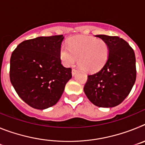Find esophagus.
Returning a JSON list of instances; mask_svg holds the SVG:
<instances>
[{
  "mask_svg": "<svg viewBox=\"0 0 145 145\" xmlns=\"http://www.w3.org/2000/svg\"><path fill=\"white\" fill-rule=\"evenodd\" d=\"M77 72H78V70H75V69H72V75L74 76V75L77 73Z\"/></svg>",
  "mask_w": 145,
  "mask_h": 145,
  "instance_id": "esophagus-1",
  "label": "esophagus"
}]
</instances>
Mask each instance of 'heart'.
Returning a JSON list of instances; mask_svg holds the SVG:
<instances>
[{
    "instance_id": "obj_1",
    "label": "heart",
    "mask_w": 145,
    "mask_h": 145,
    "mask_svg": "<svg viewBox=\"0 0 145 145\" xmlns=\"http://www.w3.org/2000/svg\"><path fill=\"white\" fill-rule=\"evenodd\" d=\"M110 48L105 40L85 35L70 38L67 48L61 47L60 59L66 66L74 65L78 59V65L87 72H96L107 63Z\"/></svg>"
}]
</instances>
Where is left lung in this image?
Returning <instances> with one entry per match:
<instances>
[{
    "instance_id": "obj_1",
    "label": "left lung",
    "mask_w": 145,
    "mask_h": 145,
    "mask_svg": "<svg viewBox=\"0 0 145 145\" xmlns=\"http://www.w3.org/2000/svg\"><path fill=\"white\" fill-rule=\"evenodd\" d=\"M96 37L107 43L109 58L100 70L88 75L84 93L97 107H116L127 97L135 83V54L129 43L119 37L106 35Z\"/></svg>"
}]
</instances>
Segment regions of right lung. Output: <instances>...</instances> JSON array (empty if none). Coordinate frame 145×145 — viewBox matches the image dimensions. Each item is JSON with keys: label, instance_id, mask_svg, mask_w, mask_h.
Segmentation results:
<instances>
[{"label": "right lung", "instance_id": "obj_1", "mask_svg": "<svg viewBox=\"0 0 145 145\" xmlns=\"http://www.w3.org/2000/svg\"><path fill=\"white\" fill-rule=\"evenodd\" d=\"M62 35L22 42L10 59V80L28 105L45 110L56 105L72 78L71 68L61 63Z\"/></svg>", "mask_w": 145, "mask_h": 145}]
</instances>
